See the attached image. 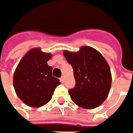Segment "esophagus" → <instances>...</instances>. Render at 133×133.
I'll list each match as a JSON object with an SVG mask.
<instances>
[{
  "instance_id": "esophagus-1",
  "label": "esophagus",
  "mask_w": 133,
  "mask_h": 133,
  "mask_svg": "<svg viewBox=\"0 0 133 133\" xmlns=\"http://www.w3.org/2000/svg\"><path fill=\"white\" fill-rule=\"evenodd\" d=\"M60 80H61V82H64V81H65V77L64 76H62L61 77V78H60Z\"/></svg>"
}]
</instances>
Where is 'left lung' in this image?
Wrapping results in <instances>:
<instances>
[{"mask_svg":"<svg viewBox=\"0 0 133 133\" xmlns=\"http://www.w3.org/2000/svg\"><path fill=\"white\" fill-rule=\"evenodd\" d=\"M64 56L72 66L75 86L68 90L71 100L78 105L92 109L107 98L111 88L110 68L103 56L89 46L78 52L65 51Z\"/></svg>","mask_w":133,"mask_h":133,"instance_id":"1","label":"left lung"}]
</instances>
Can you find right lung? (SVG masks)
<instances>
[{
  "instance_id": "obj_1",
  "label": "right lung",
  "mask_w": 133,
  "mask_h": 133,
  "mask_svg": "<svg viewBox=\"0 0 133 133\" xmlns=\"http://www.w3.org/2000/svg\"><path fill=\"white\" fill-rule=\"evenodd\" d=\"M51 54L39 48L29 51L21 60L14 74V87L16 94L27 105L41 107L52 97L59 79L52 76V67L47 62Z\"/></svg>"
}]
</instances>
